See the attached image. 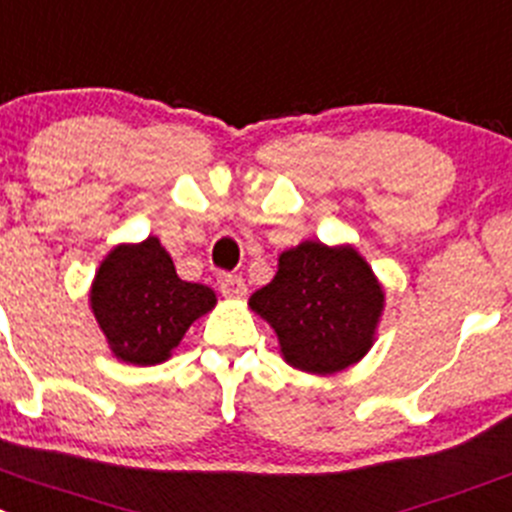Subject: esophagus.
<instances>
[{
    "mask_svg": "<svg viewBox=\"0 0 512 512\" xmlns=\"http://www.w3.org/2000/svg\"><path fill=\"white\" fill-rule=\"evenodd\" d=\"M219 290H222L224 298H242L247 290V285L240 275H224V278L219 280Z\"/></svg>",
    "mask_w": 512,
    "mask_h": 512,
    "instance_id": "esophagus-1",
    "label": "esophagus"
}]
</instances>
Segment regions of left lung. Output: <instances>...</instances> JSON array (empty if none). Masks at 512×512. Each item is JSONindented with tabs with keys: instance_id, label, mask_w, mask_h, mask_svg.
Returning a JSON list of instances; mask_svg holds the SVG:
<instances>
[{
	"instance_id": "left-lung-1",
	"label": "left lung",
	"mask_w": 512,
	"mask_h": 512,
	"mask_svg": "<svg viewBox=\"0 0 512 512\" xmlns=\"http://www.w3.org/2000/svg\"><path fill=\"white\" fill-rule=\"evenodd\" d=\"M250 308L278 333L293 369L328 376L358 364L376 341L384 288L351 245L305 240L280 255Z\"/></svg>"
}]
</instances>
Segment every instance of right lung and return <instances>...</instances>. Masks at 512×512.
Masks as SVG:
<instances>
[{
  "mask_svg": "<svg viewBox=\"0 0 512 512\" xmlns=\"http://www.w3.org/2000/svg\"><path fill=\"white\" fill-rule=\"evenodd\" d=\"M214 305L212 288L176 275L159 237L113 247L90 288V308L113 356L133 366L166 361L191 323Z\"/></svg>",
  "mask_w": 512,
  "mask_h": 512,
  "instance_id": "1",
  "label": "right lung"
}]
</instances>
